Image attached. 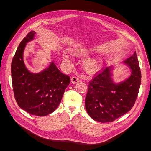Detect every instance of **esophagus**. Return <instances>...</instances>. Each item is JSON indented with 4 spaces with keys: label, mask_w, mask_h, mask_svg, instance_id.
<instances>
[{
    "label": "esophagus",
    "mask_w": 151,
    "mask_h": 151,
    "mask_svg": "<svg viewBox=\"0 0 151 151\" xmlns=\"http://www.w3.org/2000/svg\"><path fill=\"white\" fill-rule=\"evenodd\" d=\"M80 81V78L77 76H72L71 78V82L73 83V84H76L77 83H78Z\"/></svg>",
    "instance_id": "34e87169"
}]
</instances>
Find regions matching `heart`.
Returning <instances> with one entry per match:
<instances>
[{
    "instance_id": "1",
    "label": "heart",
    "mask_w": 151,
    "mask_h": 151,
    "mask_svg": "<svg viewBox=\"0 0 151 151\" xmlns=\"http://www.w3.org/2000/svg\"><path fill=\"white\" fill-rule=\"evenodd\" d=\"M94 51L95 49L93 47L81 46L73 48L71 51V54L76 58H84L92 54ZM63 60L66 62H70L71 58L67 53L64 52L63 54ZM103 62L104 60L100 56L89 58L83 62V69L88 73H94L101 68Z\"/></svg>"
}]
</instances>
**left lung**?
Returning a JSON list of instances; mask_svg holds the SVG:
<instances>
[{
    "label": "left lung",
    "mask_w": 151,
    "mask_h": 151,
    "mask_svg": "<svg viewBox=\"0 0 151 151\" xmlns=\"http://www.w3.org/2000/svg\"><path fill=\"white\" fill-rule=\"evenodd\" d=\"M127 67L130 75L124 80L116 81L113 71L109 66L95 76L89 83L85 99L87 112L100 122L114 121L132 108L138 96L141 73L136 51L119 65Z\"/></svg>",
    "instance_id": "1"
}]
</instances>
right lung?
Listing matches in <instances>:
<instances>
[{
    "instance_id": "add662e5",
    "label": "right lung",
    "mask_w": 151,
    "mask_h": 151,
    "mask_svg": "<svg viewBox=\"0 0 151 151\" xmlns=\"http://www.w3.org/2000/svg\"><path fill=\"white\" fill-rule=\"evenodd\" d=\"M35 34L31 31L19 45L12 62V80L19 107L30 114L45 116L59 106L70 78L60 72L54 60L38 73L31 72L27 68L24 53Z\"/></svg>"
}]
</instances>
